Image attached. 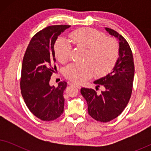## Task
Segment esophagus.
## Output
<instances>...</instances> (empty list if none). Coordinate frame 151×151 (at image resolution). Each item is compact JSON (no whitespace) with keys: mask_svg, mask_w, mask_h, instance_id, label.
Returning a JSON list of instances; mask_svg holds the SVG:
<instances>
[{"mask_svg":"<svg viewBox=\"0 0 151 151\" xmlns=\"http://www.w3.org/2000/svg\"><path fill=\"white\" fill-rule=\"evenodd\" d=\"M71 85H73V86H76V87L78 88H80V87H81V86H80V84H77V83H76V82H71Z\"/></svg>","mask_w":151,"mask_h":151,"instance_id":"obj_1","label":"esophagus"}]
</instances>
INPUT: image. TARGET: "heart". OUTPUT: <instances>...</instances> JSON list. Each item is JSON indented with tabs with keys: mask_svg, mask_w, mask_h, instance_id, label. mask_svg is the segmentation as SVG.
<instances>
[{
	"mask_svg": "<svg viewBox=\"0 0 151 151\" xmlns=\"http://www.w3.org/2000/svg\"><path fill=\"white\" fill-rule=\"evenodd\" d=\"M74 44L87 49L85 63L70 64L64 70L68 79L80 83L95 73L104 76L109 73L119 56V45L114 38H106L103 33L91 28H80L70 34ZM71 45L64 38H59L54 45L55 55L60 63L70 58Z\"/></svg>",
	"mask_w": 151,
	"mask_h": 151,
	"instance_id": "obj_1",
	"label": "heart"
}]
</instances>
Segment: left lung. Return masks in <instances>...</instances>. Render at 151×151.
Listing matches in <instances>:
<instances>
[{
    "instance_id": "left-lung-1",
    "label": "left lung",
    "mask_w": 151,
    "mask_h": 151,
    "mask_svg": "<svg viewBox=\"0 0 151 151\" xmlns=\"http://www.w3.org/2000/svg\"><path fill=\"white\" fill-rule=\"evenodd\" d=\"M105 30L119 41V57L112 71L94 81L96 88L103 86L100 93L93 88H82L81 94L88 105V113L97 121L108 122L116 118L131 98L135 67L132 51L122 36L112 29Z\"/></svg>"
}]
</instances>
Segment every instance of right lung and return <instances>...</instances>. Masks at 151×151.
Here are the masks:
<instances>
[{"label":"right lung","mask_w":151,"mask_h":151,"mask_svg":"<svg viewBox=\"0 0 151 151\" xmlns=\"http://www.w3.org/2000/svg\"><path fill=\"white\" fill-rule=\"evenodd\" d=\"M70 25H52L33 36L22 65L20 89L24 102L35 116L43 121L57 119L63 113L64 91L67 82L57 87L49 84L56 67L54 45L58 37Z\"/></svg>","instance_id":"obj_1"}]
</instances>
